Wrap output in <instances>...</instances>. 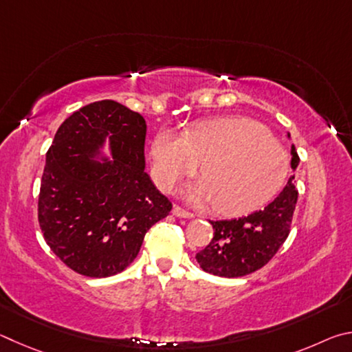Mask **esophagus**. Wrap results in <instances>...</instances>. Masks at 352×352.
Returning <instances> with one entry per match:
<instances>
[{
  "mask_svg": "<svg viewBox=\"0 0 352 352\" xmlns=\"http://www.w3.org/2000/svg\"><path fill=\"white\" fill-rule=\"evenodd\" d=\"M171 213L175 214V217H177V218H187V219H190V218H193V217H195L193 213H190V212H187V210H184V208H181L179 206H173V208H171Z\"/></svg>",
  "mask_w": 352,
  "mask_h": 352,
  "instance_id": "34e87169",
  "label": "esophagus"
}]
</instances>
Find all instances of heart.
<instances>
[{"mask_svg":"<svg viewBox=\"0 0 352 352\" xmlns=\"http://www.w3.org/2000/svg\"><path fill=\"white\" fill-rule=\"evenodd\" d=\"M153 176L171 192L199 168L202 179L184 195L193 204L213 202L221 214L254 212L272 199L287 175V154L261 123L248 117H221L187 134L162 129L151 144Z\"/></svg>","mask_w":352,"mask_h":352,"instance_id":"b5f03b06","label":"heart"}]
</instances>
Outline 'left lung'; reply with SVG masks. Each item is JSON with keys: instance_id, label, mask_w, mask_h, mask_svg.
<instances>
[{"instance_id": "obj_1", "label": "left lung", "mask_w": 352, "mask_h": 352, "mask_svg": "<svg viewBox=\"0 0 352 352\" xmlns=\"http://www.w3.org/2000/svg\"><path fill=\"white\" fill-rule=\"evenodd\" d=\"M287 138L291 139V134ZM291 154V166L295 170L300 157L294 145ZM297 199L298 192L292 176L283 192L263 210L238 219L210 221L212 241L196 254L201 269L226 278H236L261 269L272 260L289 236Z\"/></svg>"}]
</instances>
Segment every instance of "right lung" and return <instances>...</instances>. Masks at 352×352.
Listing matches in <instances>:
<instances>
[{
  "instance_id": "add662e5",
  "label": "right lung",
  "mask_w": 352,
  "mask_h": 352,
  "mask_svg": "<svg viewBox=\"0 0 352 352\" xmlns=\"http://www.w3.org/2000/svg\"><path fill=\"white\" fill-rule=\"evenodd\" d=\"M146 123L119 102L86 104L61 123L41 177L38 223L51 250L91 278L125 270L171 202L145 171ZM109 140L110 156L100 148Z\"/></svg>"
}]
</instances>
